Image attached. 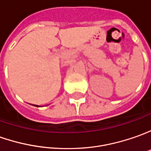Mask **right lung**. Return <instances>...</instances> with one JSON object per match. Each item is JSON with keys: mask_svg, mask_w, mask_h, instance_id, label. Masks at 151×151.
<instances>
[{"mask_svg": "<svg viewBox=\"0 0 151 151\" xmlns=\"http://www.w3.org/2000/svg\"><path fill=\"white\" fill-rule=\"evenodd\" d=\"M35 106H37V107H39V106H37V105H35Z\"/></svg>", "mask_w": 151, "mask_h": 151, "instance_id": "1", "label": "right lung"}]
</instances>
